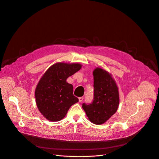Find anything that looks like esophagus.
I'll return each mask as SVG.
<instances>
[{
    "mask_svg": "<svg viewBox=\"0 0 159 159\" xmlns=\"http://www.w3.org/2000/svg\"><path fill=\"white\" fill-rule=\"evenodd\" d=\"M83 99H84V97H79V102H82V100H83Z\"/></svg>",
    "mask_w": 159,
    "mask_h": 159,
    "instance_id": "1",
    "label": "esophagus"
}]
</instances>
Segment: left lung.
<instances>
[{
    "instance_id": "obj_1",
    "label": "left lung",
    "mask_w": 159,
    "mask_h": 159,
    "mask_svg": "<svg viewBox=\"0 0 159 159\" xmlns=\"http://www.w3.org/2000/svg\"><path fill=\"white\" fill-rule=\"evenodd\" d=\"M94 97L92 103L82 104L89 120L96 125L107 122L117 111L119 93L117 84L111 73L97 67L93 71Z\"/></svg>"
}]
</instances>
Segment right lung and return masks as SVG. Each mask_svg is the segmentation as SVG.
<instances>
[{
    "label": "right lung",
    "mask_w": 159,
    "mask_h": 159,
    "mask_svg": "<svg viewBox=\"0 0 159 159\" xmlns=\"http://www.w3.org/2000/svg\"><path fill=\"white\" fill-rule=\"evenodd\" d=\"M81 67L79 63L57 62L42 76L35 97L37 108L45 119L52 122L61 120L72 105L79 102L73 95V85L67 82V79Z\"/></svg>",
    "instance_id": "obj_1"
}]
</instances>
